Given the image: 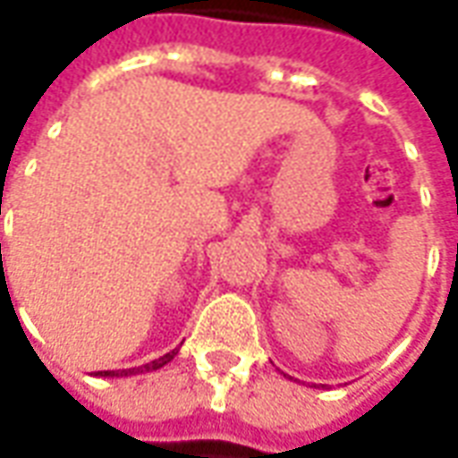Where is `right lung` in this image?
I'll list each match as a JSON object with an SVG mask.
<instances>
[{
	"mask_svg": "<svg viewBox=\"0 0 458 458\" xmlns=\"http://www.w3.org/2000/svg\"><path fill=\"white\" fill-rule=\"evenodd\" d=\"M176 353H179V348H174V351H169L166 355H161V358H157V360H149V363L137 365V368H127V370H98V373H93V375L95 377H127V375L151 373V370H159V368H164L166 363H171Z\"/></svg>",
	"mask_w": 458,
	"mask_h": 458,
	"instance_id": "right-lung-1",
	"label": "right lung"
}]
</instances>
